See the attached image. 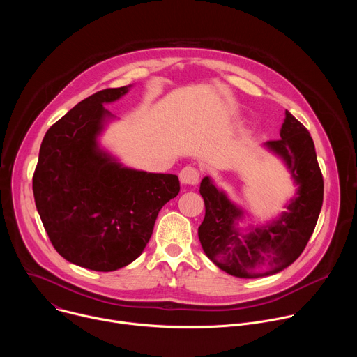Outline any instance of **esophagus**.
I'll list each match as a JSON object with an SVG mask.
<instances>
[{
  "instance_id": "34e87169",
  "label": "esophagus",
  "mask_w": 357,
  "mask_h": 357,
  "mask_svg": "<svg viewBox=\"0 0 357 357\" xmlns=\"http://www.w3.org/2000/svg\"><path fill=\"white\" fill-rule=\"evenodd\" d=\"M179 179L183 185L188 186H195L199 182V171L195 167H185L179 172Z\"/></svg>"
}]
</instances>
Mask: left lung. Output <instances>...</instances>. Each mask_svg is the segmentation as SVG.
Here are the masks:
<instances>
[{
	"label": "left lung",
	"instance_id": "obj_1",
	"mask_svg": "<svg viewBox=\"0 0 357 357\" xmlns=\"http://www.w3.org/2000/svg\"><path fill=\"white\" fill-rule=\"evenodd\" d=\"M280 135L264 145L285 162L298 190L273 223L241 234L236 222L243 212L209 176L200 182L205 200V219L197 229L202 248L220 270L238 278L271 275L292 264L308 244L321 213L324 178L310 131L287 110Z\"/></svg>",
	"mask_w": 357,
	"mask_h": 357
}]
</instances>
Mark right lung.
Returning a JSON list of instances; mask_svg holds the SVG:
<instances>
[{
    "mask_svg": "<svg viewBox=\"0 0 357 357\" xmlns=\"http://www.w3.org/2000/svg\"><path fill=\"white\" fill-rule=\"evenodd\" d=\"M131 84L100 90L50 127L32 178L35 205L55 250L94 271L132 263L151 238L157 216L179 193L172 174L123 167L98 148L112 113L103 107Z\"/></svg>",
    "mask_w": 357,
    "mask_h": 357,
    "instance_id": "add662e5",
    "label": "right lung"
}]
</instances>
